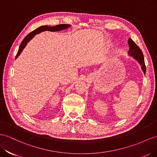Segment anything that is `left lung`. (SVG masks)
Instances as JSON below:
<instances>
[{
	"label": "left lung",
	"instance_id": "1",
	"mask_svg": "<svg viewBox=\"0 0 157 157\" xmlns=\"http://www.w3.org/2000/svg\"><path fill=\"white\" fill-rule=\"evenodd\" d=\"M128 46H129L128 54L132 56V57H133L136 60H137L139 63L141 65V67L143 72L145 74L146 66H145V64H144V56L141 50L140 49L139 46L136 45L131 38H128Z\"/></svg>",
	"mask_w": 157,
	"mask_h": 157
}]
</instances>
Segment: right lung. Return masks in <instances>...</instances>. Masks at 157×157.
I'll list each match as a JSON object with an SVG mask.
<instances>
[{
  "label": "right lung",
  "instance_id": "right-lung-1",
  "mask_svg": "<svg viewBox=\"0 0 157 157\" xmlns=\"http://www.w3.org/2000/svg\"><path fill=\"white\" fill-rule=\"evenodd\" d=\"M70 25H59L55 26H48L47 25H46V26H42L38 28L37 29H36L34 31L31 32L30 33H29L25 38H24V40H22V42L21 44V45H20V46H19V49H18V51L17 52V56H16V58H17L18 56L20 55V54L21 53L24 48H25L27 43L29 42L30 40L32 38H33L36 34H39V33H41V32L46 31V30L51 31V32L59 31V30L67 29V28L70 27Z\"/></svg>",
  "mask_w": 157,
  "mask_h": 157
}]
</instances>
